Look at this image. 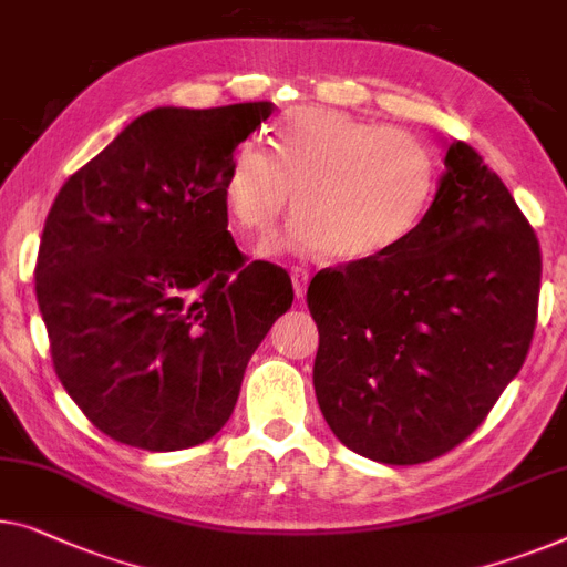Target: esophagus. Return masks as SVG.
Wrapping results in <instances>:
<instances>
[{"label": "esophagus", "instance_id": "1", "mask_svg": "<svg viewBox=\"0 0 567 567\" xmlns=\"http://www.w3.org/2000/svg\"><path fill=\"white\" fill-rule=\"evenodd\" d=\"M291 284H293V293H297V299H303V293H307V286H309V274L301 268H293L291 270Z\"/></svg>", "mask_w": 567, "mask_h": 567}]
</instances>
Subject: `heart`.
I'll use <instances>...</instances> for the list:
<instances>
[{
  "instance_id": "1",
  "label": "heart",
  "mask_w": 567,
  "mask_h": 567,
  "mask_svg": "<svg viewBox=\"0 0 567 567\" xmlns=\"http://www.w3.org/2000/svg\"><path fill=\"white\" fill-rule=\"evenodd\" d=\"M297 188L299 217L260 256L330 252L342 264L389 256L416 233L437 188V158L422 137L355 114L299 106L274 151L248 141L229 158L223 202L237 229L270 235Z\"/></svg>"
}]
</instances>
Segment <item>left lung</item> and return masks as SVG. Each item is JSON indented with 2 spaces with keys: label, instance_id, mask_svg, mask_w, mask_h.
Masks as SVG:
<instances>
[{
  "label": "left lung",
  "instance_id": "1",
  "mask_svg": "<svg viewBox=\"0 0 567 567\" xmlns=\"http://www.w3.org/2000/svg\"><path fill=\"white\" fill-rule=\"evenodd\" d=\"M445 147L416 233L307 291L319 409L344 447L389 465L461 445L522 371L537 324L535 233L471 145Z\"/></svg>",
  "mask_w": 567,
  "mask_h": 567
}]
</instances>
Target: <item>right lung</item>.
Instances as JSON below:
<instances>
[{
	"mask_svg": "<svg viewBox=\"0 0 567 567\" xmlns=\"http://www.w3.org/2000/svg\"><path fill=\"white\" fill-rule=\"evenodd\" d=\"M270 102L155 106L48 212L35 293L55 373L96 430L168 453L215 437L248 360L291 309L284 268L245 264L223 182Z\"/></svg>",
	"mask_w": 567,
	"mask_h": 567,
	"instance_id": "right-lung-1",
	"label": "right lung"
}]
</instances>
